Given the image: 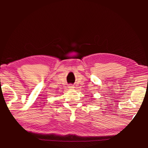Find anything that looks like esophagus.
I'll use <instances>...</instances> for the list:
<instances>
[{
	"label": "esophagus",
	"mask_w": 148,
	"mask_h": 148,
	"mask_svg": "<svg viewBox=\"0 0 148 148\" xmlns=\"http://www.w3.org/2000/svg\"><path fill=\"white\" fill-rule=\"evenodd\" d=\"M74 86H72V85H70V86H69V89H73L74 88Z\"/></svg>",
	"instance_id": "34e87169"
}]
</instances>
